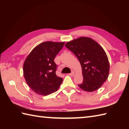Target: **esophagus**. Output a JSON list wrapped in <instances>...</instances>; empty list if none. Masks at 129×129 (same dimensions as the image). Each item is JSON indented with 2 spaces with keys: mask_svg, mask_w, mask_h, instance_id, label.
<instances>
[{
  "mask_svg": "<svg viewBox=\"0 0 129 129\" xmlns=\"http://www.w3.org/2000/svg\"><path fill=\"white\" fill-rule=\"evenodd\" d=\"M69 75L71 76H74V75H75V74H74V72H72V73H70L69 74Z\"/></svg>",
  "mask_w": 129,
  "mask_h": 129,
  "instance_id": "obj_1",
  "label": "esophagus"
}]
</instances>
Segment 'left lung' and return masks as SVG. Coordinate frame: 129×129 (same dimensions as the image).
Returning a JSON list of instances; mask_svg holds the SVG:
<instances>
[{"label":"left lung","instance_id":"8db88e82","mask_svg":"<svg viewBox=\"0 0 129 129\" xmlns=\"http://www.w3.org/2000/svg\"><path fill=\"white\" fill-rule=\"evenodd\" d=\"M65 46L80 61L83 81L79 86L87 92L99 89L108 79L110 65L103 48L88 37H80L68 42Z\"/></svg>","mask_w":129,"mask_h":129}]
</instances>
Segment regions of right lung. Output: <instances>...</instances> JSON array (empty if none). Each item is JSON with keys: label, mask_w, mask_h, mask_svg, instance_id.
Listing matches in <instances>:
<instances>
[{"label": "right lung", "mask_w": 129, "mask_h": 129, "mask_svg": "<svg viewBox=\"0 0 129 129\" xmlns=\"http://www.w3.org/2000/svg\"><path fill=\"white\" fill-rule=\"evenodd\" d=\"M64 42H46L33 49L23 65V73L27 84L37 94L48 95L57 91L62 78L56 74L54 62Z\"/></svg>", "instance_id": "right-lung-1"}]
</instances>
